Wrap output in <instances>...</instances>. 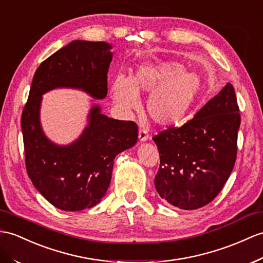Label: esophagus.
I'll use <instances>...</instances> for the list:
<instances>
[{
  "label": "esophagus",
  "mask_w": 263,
  "mask_h": 263,
  "mask_svg": "<svg viewBox=\"0 0 263 263\" xmlns=\"http://www.w3.org/2000/svg\"><path fill=\"white\" fill-rule=\"evenodd\" d=\"M149 135L148 133H147V130L145 129H139V133H138V138H139V142H146L147 139H148Z\"/></svg>",
  "instance_id": "obj_1"
}]
</instances>
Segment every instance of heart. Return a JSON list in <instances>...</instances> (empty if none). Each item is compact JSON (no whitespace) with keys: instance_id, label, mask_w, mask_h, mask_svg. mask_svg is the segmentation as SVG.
Returning a JSON list of instances; mask_svg holds the SVG:
<instances>
[{"instance_id":"obj_1","label":"heart","mask_w":263,"mask_h":263,"mask_svg":"<svg viewBox=\"0 0 263 263\" xmlns=\"http://www.w3.org/2000/svg\"><path fill=\"white\" fill-rule=\"evenodd\" d=\"M202 79L184 72L177 62H143L130 79L117 76L110 88L114 104L125 114L140 109L139 96L151 93L147 111L159 126L176 125L187 116L201 92Z\"/></svg>"}]
</instances>
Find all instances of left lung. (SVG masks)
<instances>
[{
    "instance_id": "obj_1",
    "label": "left lung",
    "mask_w": 263,
    "mask_h": 263,
    "mask_svg": "<svg viewBox=\"0 0 263 263\" xmlns=\"http://www.w3.org/2000/svg\"><path fill=\"white\" fill-rule=\"evenodd\" d=\"M240 123L234 88L228 82L193 119L154 136L161 162L154 181L159 196L182 210L212 202L234 167Z\"/></svg>"
}]
</instances>
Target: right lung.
<instances>
[{
    "label": "right lung",
    "instance_id": "obj_1",
    "mask_svg": "<svg viewBox=\"0 0 263 263\" xmlns=\"http://www.w3.org/2000/svg\"><path fill=\"white\" fill-rule=\"evenodd\" d=\"M111 48L107 42L74 40L44 60L32 80L21 118L25 166L34 187L62 211H81L101 201L115 157L136 144L138 128L134 121L108 118L92 105L81 135L69 145L54 144L41 127L42 95L72 88L104 99Z\"/></svg>",
    "mask_w": 263,
    "mask_h": 263
}]
</instances>
